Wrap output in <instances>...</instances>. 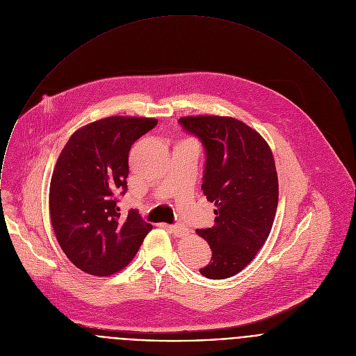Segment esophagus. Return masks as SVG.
<instances>
[{
    "mask_svg": "<svg viewBox=\"0 0 356 356\" xmlns=\"http://www.w3.org/2000/svg\"><path fill=\"white\" fill-rule=\"evenodd\" d=\"M165 228L168 231H171V234H174L177 237H184L188 235V228L184 225H165Z\"/></svg>",
    "mask_w": 356,
    "mask_h": 356,
    "instance_id": "obj_1",
    "label": "esophagus"
}]
</instances>
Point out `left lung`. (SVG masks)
I'll list each match as a JSON object with an SVG mask.
<instances>
[{"label": "left lung", "mask_w": 356, "mask_h": 356, "mask_svg": "<svg viewBox=\"0 0 356 356\" xmlns=\"http://www.w3.org/2000/svg\"><path fill=\"white\" fill-rule=\"evenodd\" d=\"M178 122L203 145L202 189L217 207L214 225L197 229L213 251L199 270L227 279L245 268L269 236L279 199L275 160L264 138L243 121L191 116Z\"/></svg>", "instance_id": "obj_1"}]
</instances>
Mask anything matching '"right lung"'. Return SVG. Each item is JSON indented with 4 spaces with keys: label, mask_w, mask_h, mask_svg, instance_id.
<instances>
[{
    "label": "right lung",
    "mask_w": 356,
    "mask_h": 356,
    "mask_svg": "<svg viewBox=\"0 0 356 356\" xmlns=\"http://www.w3.org/2000/svg\"><path fill=\"white\" fill-rule=\"evenodd\" d=\"M156 119L115 116L77 129L65 145L49 188L51 222L63 252L81 270L109 276L136 254L152 225L136 209L120 216L128 153Z\"/></svg>",
    "instance_id": "right-lung-1"
}]
</instances>
